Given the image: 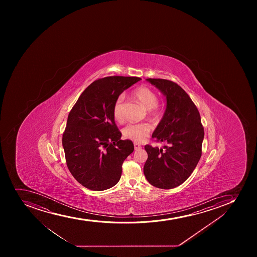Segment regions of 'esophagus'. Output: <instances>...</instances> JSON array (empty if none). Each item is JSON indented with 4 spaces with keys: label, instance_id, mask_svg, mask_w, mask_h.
I'll return each mask as SVG.
<instances>
[{
    "label": "esophagus",
    "instance_id": "34e87169",
    "mask_svg": "<svg viewBox=\"0 0 257 257\" xmlns=\"http://www.w3.org/2000/svg\"><path fill=\"white\" fill-rule=\"evenodd\" d=\"M134 148H135V150H139L142 148V146L140 144H138V143H134Z\"/></svg>",
    "mask_w": 257,
    "mask_h": 257
}]
</instances>
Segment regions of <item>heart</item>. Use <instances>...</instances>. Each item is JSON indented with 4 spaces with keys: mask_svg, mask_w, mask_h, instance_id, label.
Returning a JSON list of instances; mask_svg holds the SVG:
<instances>
[{
    "mask_svg": "<svg viewBox=\"0 0 257 257\" xmlns=\"http://www.w3.org/2000/svg\"><path fill=\"white\" fill-rule=\"evenodd\" d=\"M133 95L146 109H148V114L153 118H157L161 114V108L157 102L158 96L155 92L149 87L142 85L134 89ZM124 101V96L119 95L114 102L113 108V114L114 119L121 120L123 119L122 114V104ZM151 126L148 124H130L124 127L123 134L127 138H130L135 142H143L150 133Z\"/></svg>",
    "mask_w": 257,
    "mask_h": 257,
    "instance_id": "obj_1",
    "label": "heart"
}]
</instances>
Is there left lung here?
I'll use <instances>...</instances> for the list:
<instances>
[{"mask_svg":"<svg viewBox=\"0 0 257 257\" xmlns=\"http://www.w3.org/2000/svg\"><path fill=\"white\" fill-rule=\"evenodd\" d=\"M166 96L167 107L153 138L163 148L146 145L143 172L149 183L170 189L184 183L202 155L204 132L200 114L188 94L174 82L147 79Z\"/></svg>","mask_w":257,"mask_h":257,"instance_id":"obj_1","label":"left lung"}]
</instances>
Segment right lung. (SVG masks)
<instances>
[{"mask_svg": "<svg viewBox=\"0 0 257 257\" xmlns=\"http://www.w3.org/2000/svg\"><path fill=\"white\" fill-rule=\"evenodd\" d=\"M141 79H97L84 89L69 112L62 139L67 166L88 189L103 191L115 185L124 159L134 151L132 141L120 140L113 108L119 94Z\"/></svg>", "mask_w": 257, "mask_h": 257, "instance_id": "1", "label": "right lung"}]
</instances>
